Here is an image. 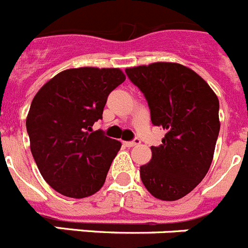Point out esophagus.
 <instances>
[{"label": "esophagus", "mask_w": 248, "mask_h": 248, "mask_svg": "<svg viewBox=\"0 0 248 248\" xmlns=\"http://www.w3.org/2000/svg\"><path fill=\"white\" fill-rule=\"evenodd\" d=\"M138 144H140V139L139 138H135V139L131 140V141H125V143H124V145L128 146V148H131V146H135V145H138Z\"/></svg>", "instance_id": "esophagus-1"}]
</instances>
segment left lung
Instances as JSON below:
<instances>
[{
    "mask_svg": "<svg viewBox=\"0 0 248 248\" xmlns=\"http://www.w3.org/2000/svg\"><path fill=\"white\" fill-rule=\"evenodd\" d=\"M144 94L153 125L166 130L140 177L156 199L174 201L196 187L209 171L218 131V99L199 74L177 63L126 68Z\"/></svg>",
    "mask_w": 248,
    "mask_h": 248,
    "instance_id": "left-lung-1",
    "label": "left lung"
}]
</instances>
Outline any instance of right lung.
<instances>
[{
	"instance_id": "right-lung-1",
	"label": "right lung",
	"mask_w": 248,
	"mask_h": 248,
	"mask_svg": "<svg viewBox=\"0 0 248 248\" xmlns=\"http://www.w3.org/2000/svg\"><path fill=\"white\" fill-rule=\"evenodd\" d=\"M124 80L118 68H73L34 95L26 120L31 151L43 179L59 194L83 199L104 184L122 143L92 126Z\"/></svg>"
}]
</instances>
